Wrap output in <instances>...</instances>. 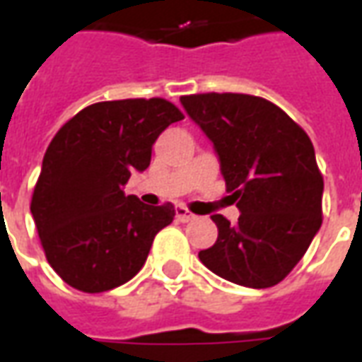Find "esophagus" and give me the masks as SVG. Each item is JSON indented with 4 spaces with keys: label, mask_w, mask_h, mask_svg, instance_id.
<instances>
[{
    "label": "esophagus",
    "mask_w": 362,
    "mask_h": 362,
    "mask_svg": "<svg viewBox=\"0 0 362 362\" xmlns=\"http://www.w3.org/2000/svg\"><path fill=\"white\" fill-rule=\"evenodd\" d=\"M176 219L182 221V223H188V221L194 219V215L184 205H176Z\"/></svg>",
    "instance_id": "34e87169"
}]
</instances>
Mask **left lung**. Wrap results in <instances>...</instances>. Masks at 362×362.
<instances>
[{"instance_id":"left-lung-1","label":"left lung","mask_w":362,"mask_h":362,"mask_svg":"<svg viewBox=\"0 0 362 362\" xmlns=\"http://www.w3.org/2000/svg\"><path fill=\"white\" fill-rule=\"evenodd\" d=\"M213 143L238 223L211 215L219 236L197 256L223 279L267 288L287 277L322 227L324 178L308 135L262 96L180 98Z\"/></svg>"}]
</instances>
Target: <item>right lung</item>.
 I'll use <instances>...</instances> for the list:
<instances>
[{"label": "right lung", "mask_w": 362, "mask_h": 362, "mask_svg": "<svg viewBox=\"0 0 362 362\" xmlns=\"http://www.w3.org/2000/svg\"><path fill=\"white\" fill-rule=\"evenodd\" d=\"M184 118L165 98L90 104L54 135L30 213L44 254L67 285L104 293L141 269L174 205L149 207L124 186L151 163L153 143Z\"/></svg>", "instance_id": "obj_1"}]
</instances>
